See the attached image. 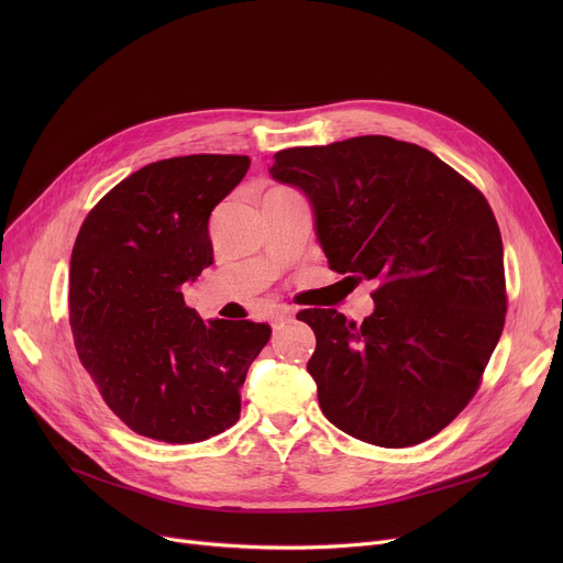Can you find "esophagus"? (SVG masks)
<instances>
[{
  "instance_id": "1",
  "label": "esophagus",
  "mask_w": 563,
  "mask_h": 563,
  "mask_svg": "<svg viewBox=\"0 0 563 563\" xmlns=\"http://www.w3.org/2000/svg\"><path fill=\"white\" fill-rule=\"evenodd\" d=\"M294 317V312L289 308H278L274 314H272V327L274 331H278L280 327H285V323Z\"/></svg>"
}]
</instances>
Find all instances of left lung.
Listing matches in <instances>:
<instances>
[{
	"label": "left lung",
	"instance_id": "left-lung-1",
	"mask_svg": "<svg viewBox=\"0 0 563 563\" xmlns=\"http://www.w3.org/2000/svg\"><path fill=\"white\" fill-rule=\"evenodd\" d=\"M269 168L310 200L338 274L378 278L374 312L301 310L317 349L308 372L338 429L410 448L475 397L505 329V251L490 205L427 147L390 136L287 147Z\"/></svg>",
	"mask_w": 563,
	"mask_h": 563
}]
</instances>
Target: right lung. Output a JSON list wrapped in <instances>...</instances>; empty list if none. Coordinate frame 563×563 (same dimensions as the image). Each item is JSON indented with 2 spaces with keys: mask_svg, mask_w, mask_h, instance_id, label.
Segmentation results:
<instances>
[{
  "mask_svg": "<svg viewBox=\"0 0 563 563\" xmlns=\"http://www.w3.org/2000/svg\"><path fill=\"white\" fill-rule=\"evenodd\" d=\"M249 166L244 155L147 164L79 228L68 297L75 349L139 435L189 445L240 420V390L269 323L202 321L183 287L214 262L207 223Z\"/></svg>",
  "mask_w": 563,
  "mask_h": 563,
  "instance_id": "right-lung-1",
  "label": "right lung"
}]
</instances>
